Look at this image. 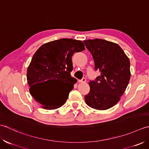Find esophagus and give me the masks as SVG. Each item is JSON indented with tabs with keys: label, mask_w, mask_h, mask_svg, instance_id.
Segmentation results:
<instances>
[{
	"label": "esophagus",
	"mask_w": 149,
	"mask_h": 149,
	"mask_svg": "<svg viewBox=\"0 0 149 149\" xmlns=\"http://www.w3.org/2000/svg\"><path fill=\"white\" fill-rule=\"evenodd\" d=\"M86 78H83L82 80H78V82L79 83H86Z\"/></svg>",
	"instance_id": "1"
}]
</instances>
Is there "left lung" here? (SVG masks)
Instances as JSON below:
<instances>
[{
    "label": "left lung",
    "instance_id": "left-lung-1",
    "mask_svg": "<svg viewBox=\"0 0 149 149\" xmlns=\"http://www.w3.org/2000/svg\"><path fill=\"white\" fill-rule=\"evenodd\" d=\"M84 42L92 54L95 69L100 75L90 81L89 93L85 96L88 106L96 110H107L120 100L130 78V60L120 45L103 39Z\"/></svg>",
    "mask_w": 149,
    "mask_h": 149
}]
</instances>
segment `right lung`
I'll return each mask as SVG.
<instances>
[{
	"label": "right lung",
	"mask_w": 149,
	"mask_h": 149,
	"mask_svg": "<svg viewBox=\"0 0 149 149\" xmlns=\"http://www.w3.org/2000/svg\"><path fill=\"white\" fill-rule=\"evenodd\" d=\"M84 49L81 40L61 38L42 45L36 51L27 70V80L30 93L42 107L53 110L66 102L77 81L70 74L73 68L71 57ZM50 80L54 81L50 88L43 86ZM68 84L69 89L66 87Z\"/></svg>",
	"instance_id": "obj_1"
}]
</instances>
